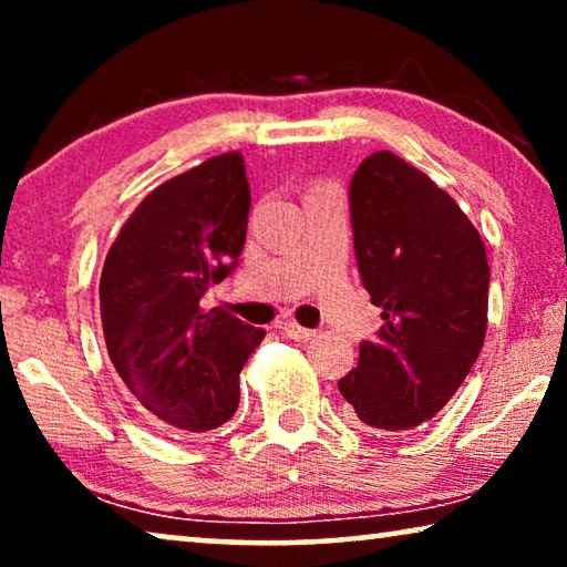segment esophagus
Here are the masks:
<instances>
[{"mask_svg": "<svg viewBox=\"0 0 567 567\" xmlns=\"http://www.w3.org/2000/svg\"><path fill=\"white\" fill-rule=\"evenodd\" d=\"M280 330L287 334V338L290 340H297V342H307V340H312L315 334V330H310V328H302V324H297V322H292V320H287V322H280Z\"/></svg>", "mask_w": 567, "mask_h": 567, "instance_id": "34e87169", "label": "esophagus"}]
</instances>
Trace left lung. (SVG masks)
Listing matches in <instances>:
<instances>
[{"instance_id": "1", "label": "left lung", "mask_w": 567, "mask_h": 567, "mask_svg": "<svg viewBox=\"0 0 567 567\" xmlns=\"http://www.w3.org/2000/svg\"><path fill=\"white\" fill-rule=\"evenodd\" d=\"M350 225L382 324L338 388L362 425L405 433L447 405L483 350L491 265L455 199L388 150L354 169Z\"/></svg>"}]
</instances>
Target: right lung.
<instances>
[{
  "mask_svg": "<svg viewBox=\"0 0 567 567\" xmlns=\"http://www.w3.org/2000/svg\"><path fill=\"white\" fill-rule=\"evenodd\" d=\"M247 215L243 157L227 152L152 189L102 267L100 312L114 370L142 408L187 433L235 415L239 370L265 338L217 307H199L237 267Z\"/></svg>",
  "mask_w": 567,
  "mask_h": 567,
  "instance_id": "obj_1",
  "label": "right lung"
}]
</instances>
